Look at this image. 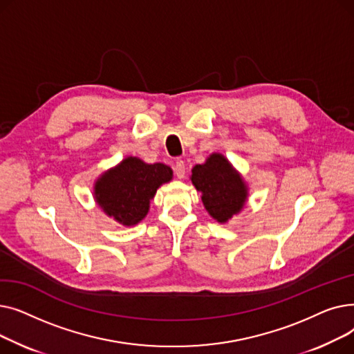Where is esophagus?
<instances>
[{
  "label": "esophagus",
  "mask_w": 354,
  "mask_h": 354,
  "mask_svg": "<svg viewBox=\"0 0 354 354\" xmlns=\"http://www.w3.org/2000/svg\"><path fill=\"white\" fill-rule=\"evenodd\" d=\"M185 171H187V167H185V162L183 160H176L175 163V174L179 179L185 178Z\"/></svg>",
  "instance_id": "34e87169"
}]
</instances>
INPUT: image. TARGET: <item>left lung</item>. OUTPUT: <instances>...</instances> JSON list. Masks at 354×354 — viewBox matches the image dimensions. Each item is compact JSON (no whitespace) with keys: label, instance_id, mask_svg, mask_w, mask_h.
Wrapping results in <instances>:
<instances>
[{"label":"left lung","instance_id":"obj_1","mask_svg":"<svg viewBox=\"0 0 354 354\" xmlns=\"http://www.w3.org/2000/svg\"><path fill=\"white\" fill-rule=\"evenodd\" d=\"M191 180L202 195L203 207L221 224L245 205L247 185L224 155L212 153L205 163L195 165Z\"/></svg>","mask_w":354,"mask_h":354}]
</instances>
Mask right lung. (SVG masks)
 Wrapping results in <instances>:
<instances>
[{"label": "right lung", "mask_w": 354, "mask_h": 354, "mask_svg": "<svg viewBox=\"0 0 354 354\" xmlns=\"http://www.w3.org/2000/svg\"><path fill=\"white\" fill-rule=\"evenodd\" d=\"M172 176L169 166L149 165L139 158L129 156L96 180L95 199L119 224L136 225L147 215L158 188Z\"/></svg>", "instance_id": "1"}]
</instances>
